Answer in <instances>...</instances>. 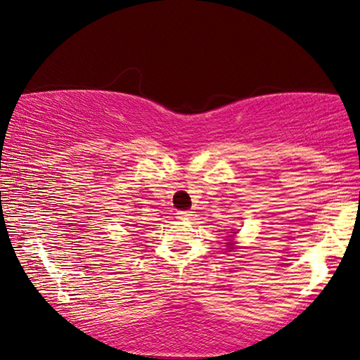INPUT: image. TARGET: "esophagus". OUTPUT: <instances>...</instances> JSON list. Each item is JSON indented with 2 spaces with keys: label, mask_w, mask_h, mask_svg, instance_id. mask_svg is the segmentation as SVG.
<instances>
[{
  "label": "esophagus",
  "mask_w": 360,
  "mask_h": 360,
  "mask_svg": "<svg viewBox=\"0 0 360 360\" xmlns=\"http://www.w3.org/2000/svg\"><path fill=\"white\" fill-rule=\"evenodd\" d=\"M176 214H179L180 219H186V217L191 216V211H179Z\"/></svg>",
  "instance_id": "1"
}]
</instances>
